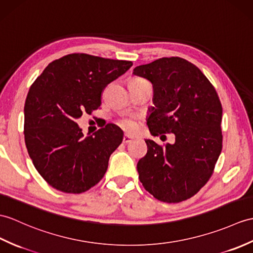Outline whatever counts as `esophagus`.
Listing matches in <instances>:
<instances>
[{"label": "esophagus", "instance_id": "1", "mask_svg": "<svg viewBox=\"0 0 253 253\" xmlns=\"http://www.w3.org/2000/svg\"><path fill=\"white\" fill-rule=\"evenodd\" d=\"M131 140H132V137L128 136V134H125L124 138H123V143L127 144V143H129V142H131Z\"/></svg>", "mask_w": 253, "mask_h": 253}]
</instances>
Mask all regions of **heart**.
<instances>
[{"label": "heart", "mask_w": 253, "mask_h": 253, "mask_svg": "<svg viewBox=\"0 0 253 253\" xmlns=\"http://www.w3.org/2000/svg\"><path fill=\"white\" fill-rule=\"evenodd\" d=\"M141 82H146L143 79H139V78H134L129 81V83H141ZM117 124H119L124 130L131 132L133 130H136L138 123H137V117L133 115H124L122 116L121 119L117 120Z\"/></svg>", "instance_id": "heart-1"}]
</instances>
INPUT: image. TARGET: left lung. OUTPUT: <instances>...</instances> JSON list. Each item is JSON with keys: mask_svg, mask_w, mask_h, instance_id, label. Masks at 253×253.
<instances>
[{"mask_svg": "<svg viewBox=\"0 0 253 253\" xmlns=\"http://www.w3.org/2000/svg\"><path fill=\"white\" fill-rule=\"evenodd\" d=\"M133 74L153 84L151 133L175 136L166 145L145 140L148 153L137 165L140 182L158 201L183 202L207 183L222 151L219 96L201 70L180 57L160 58Z\"/></svg>", "mask_w": 253, "mask_h": 253, "instance_id": "left-lung-1", "label": "left lung"}]
</instances>
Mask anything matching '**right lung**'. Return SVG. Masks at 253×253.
Returning a JSON list of instances; mask_svg holds the SVG:
<instances>
[{
  "instance_id": "obj_1",
  "label": "right lung",
  "mask_w": 253,
  "mask_h": 253,
  "mask_svg": "<svg viewBox=\"0 0 253 253\" xmlns=\"http://www.w3.org/2000/svg\"><path fill=\"white\" fill-rule=\"evenodd\" d=\"M131 66V61L70 54L50 62L31 85L25 141L35 169L54 189L80 194L103 178L123 131L108 124L84 137L75 120L99 109L104 88Z\"/></svg>"
}]
</instances>
